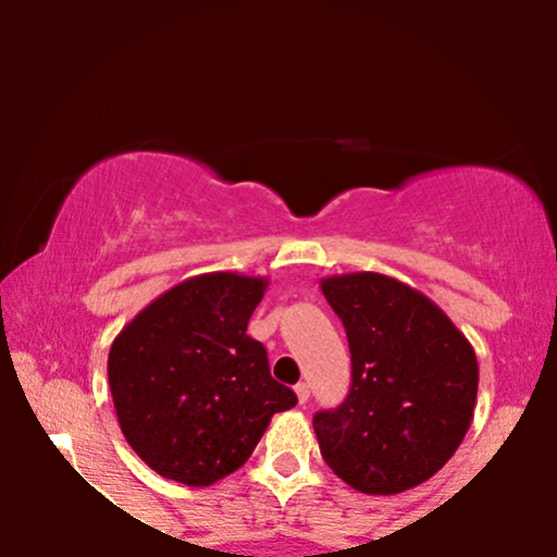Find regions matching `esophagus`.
<instances>
[{
  "instance_id": "obj_1",
  "label": "esophagus",
  "mask_w": 557,
  "mask_h": 557,
  "mask_svg": "<svg viewBox=\"0 0 557 557\" xmlns=\"http://www.w3.org/2000/svg\"><path fill=\"white\" fill-rule=\"evenodd\" d=\"M296 395H298V403L309 400V395H311L309 385H306V382H298V385H296Z\"/></svg>"
}]
</instances>
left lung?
<instances>
[{
	"label": "left lung",
	"instance_id": "left-lung-1",
	"mask_svg": "<svg viewBox=\"0 0 557 557\" xmlns=\"http://www.w3.org/2000/svg\"><path fill=\"white\" fill-rule=\"evenodd\" d=\"M319 287L354 367L348 398L314 417L322 458L363 495L417 487L450 461L474 419V348L434 300L387 274H332Z\"/></svg>",
	"mask_w": 557,
	"mask_h": 557
}]
</instances>
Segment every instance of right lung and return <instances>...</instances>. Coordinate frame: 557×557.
Masks as SVG:
<instances>
[{"mask_svg":"<svg viewBox=\"0 0 557 557\" xmlns=\"http://www.w3.org/2000/svg\"><path fill=\"white\" fill-rule=\"evenodd\" d=\"M267 277L207 272L151 300L107 359L120 430L159 476L209 487L251 458L274 413L298 403L246 335Z\"/></svg>","mask_w":557,"mask_h":557,"instance_id":"obj_1","label":"right lung"}]
</instances>
